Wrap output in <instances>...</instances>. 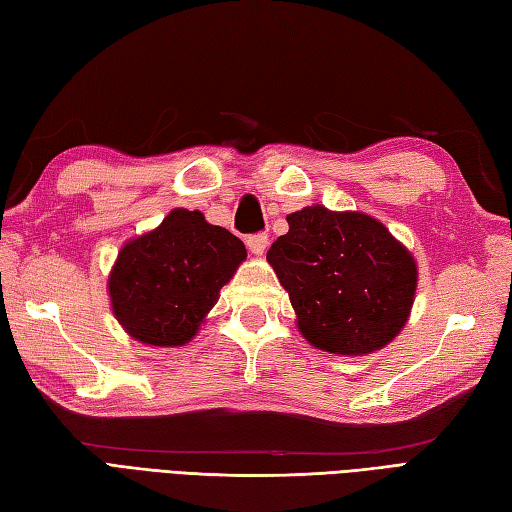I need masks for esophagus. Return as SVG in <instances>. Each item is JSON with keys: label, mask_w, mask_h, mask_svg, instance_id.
<instances>
[{"label": "esophagus", "mask_w": 512, "mask_h": 512, "mask_svg": "<svg viewBox=\"0 0 512 512\" xmlns=\"http://www.w3.org/2000/svg\"><path fill=\"white\" fill-rule=\"evenodd\" d=\"M246 246L253 255H264L268 248V235L266 233H255L246 237Z\"/></svg>", "instance_id": "esophagus-1"}]
</instances>
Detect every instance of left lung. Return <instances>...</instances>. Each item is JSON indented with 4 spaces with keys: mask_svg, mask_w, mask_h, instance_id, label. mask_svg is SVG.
<instances>
[{
    "mask_svg": "<svg viewBox=\"0 0 512 512\" xmlns=\"http://www.w3.org/2000/svg\"><path fill=\"white\" fill-rule=\"evenodd\" d=\"M266 259L288 290L297 325L319 350L369 354L407 323L418 268L378 220L306 206Z\"/></svg>",
    "mask_w": 512,
    "mask_h": 512,
    "instance_id": "1",
    "label": "left lung"
}]
</instances>
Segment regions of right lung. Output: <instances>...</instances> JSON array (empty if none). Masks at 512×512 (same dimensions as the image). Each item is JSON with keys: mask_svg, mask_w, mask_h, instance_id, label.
Listing matches in <instances>:
<instances>
[{"mask_svg": "<svg viewBox=\"0 0 512 512\" xmlns=\"http://www.w3.org/2000/svg\"><path fill=\"white\" fill-rule=\"evenodd\" d=\"M244 259L242 239L231 231L200 211H171L118 255L110 277L116 319L143 343H187Z\"/></svg>", "mask_w": 512, "mask_h": 512, "instance_id": "right-lung-1", "label": "right lung"}]
</instances>
